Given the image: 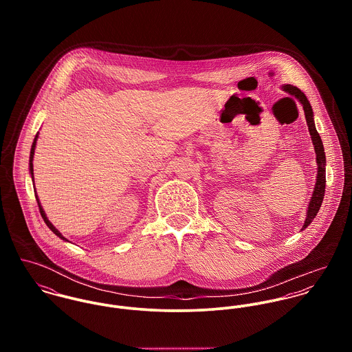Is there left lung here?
<instances>
[{"label": "left lung", "instance_id": "left-lung-1", "mask_svg": "<svg viewBox=\"0 0 352 352\" xmlns=\"http://www.w3.org/2000/svg\"><path fill=\"white\" fill-rule=\"evenodd\" d=\"M283 91L289 92L292 96H296L298 101L301 102L303 107V112H305V118H306V123L309 127V133L311 135V142L314 145V151H316V155H317V179H316V186H314V191L311 194V199L309 201V207L306 211V219L305 223L302 226V230L305 228H307L311 221L314 219V217L317 215L321 203L324 199V194H325V151H324V146H322V141L320 134L316 130L314 126V119H313V109L310 107V102L306 99V96L301 92V89H298L297 87L293 85H283L282 87Z\"/></svg>", "mask_w": 352, "mask_h": 352}]
</instances>
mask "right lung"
Segmentation results:
<instances>
[{"instance_id": "1", "label": "right lung", "mask_w": 352, "mask_h": 352, "mask_svg": "<svg viewBox=\"0 0 352 352\" xmlns=\"http://www.w3.org/2000/svg\"><path fill=\"white\" fill-rule=\"evenodd\" d=\"M36 140H38V134H36V137H35V140H34V142H32V148H31V154H30V173H31V176H32V182H34V164H32V160H34V153H35V146H36ZM38 198V197H36ZM38 201V204H39V211H41V215H42V218L45 219V222H46V225L49 226L51 229V232L54 233V234H56L59 239H62V240H65V241H67L56 229H55V226L51 223L50 221L47 219V217H46V214H45V211H43V208H42V206H41V203H39V199H36Z\"/></svg>"}]
</instances>
